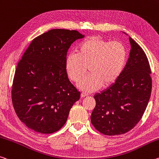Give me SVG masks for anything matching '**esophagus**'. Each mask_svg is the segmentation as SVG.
Masks as SVG:
<instances>
[{"label":"esophagus","instance_id":"34e87169","mask_svg":"<svg viewBox=\"0 0 159 159\" xmlns=\"http://www.w3.org/2000/svg\"><path fill=\"white\" fill-rule=\"evenodd\" d=\"M86 96H88V94L85 93H81V94H80V97L81 98H85Z\"/></svg>","mask_w":159,"mask_h":159}]
</instances>
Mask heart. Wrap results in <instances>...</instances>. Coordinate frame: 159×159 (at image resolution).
<instances>
[{"instance_id":"obj_1","label":"heart","mask_w":159,"mask_h":159,"mask_svg":"<svg viewBox=\"0 0 159 159\" xmlns=\"http://www.w3.org/2000/svg\"><path fill=\"white\" fill-rule=\"evenodd\" d=\"M127 58V47L122 42H109L94 35L80 42L76 54L67 55L65 69L69 79L77 83L84 76L89 67L90 74L80 80L79 88L85 92H93L103 84L109 86L117 81Z\"/></svg>"}]
</instances>
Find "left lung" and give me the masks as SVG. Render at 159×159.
Listing matches in <instances>:
<instances>
[{
  "instance_id": "1",
  "label": "left lung",
  "mask_w": 159,
  "mask_h": 159,
  "mask_svg": "<svg viewBox=\"0 0 159 159\" xmlns=\"http://www.w3.org/2000/svg\"><path fill=\"white\" fill-rule=\"evenodd\" d=\"M131 50L119 79L94 95L96 105L90 121L102 134L114 136L129 132L139 122L152 93L151 69L145 52L129 37Z\"/></svg>"
}]
</instances>
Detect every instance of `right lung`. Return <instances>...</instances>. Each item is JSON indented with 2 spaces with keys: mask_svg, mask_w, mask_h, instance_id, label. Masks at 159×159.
<instances>
[{
  "mask_svg": "<svg viewBox=\"0 0 159 159\" xmlns=\"http://www.w3.org/2000/svg\"><path fill=\"white\" fill-rule=\"evenodd\" d=\"M84 35L76 30H50L32 40L17 64L12 89L15 111L22 122L42 134L66 123L80 93L68 78V49Z\"/></svg>",
  "mask_w": 159,
  "mask_h": 159,
  "instance_id": "obj_1",
  "label": "right lung"
}]
</instances>
